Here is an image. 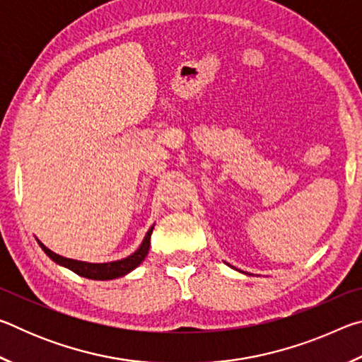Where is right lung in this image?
Wrapping results in <instances>:
<instances>
[{
  "label": "right lung",
  "instance_id": "obj_1",
  "mask_svg": "<svg viewBox=\"0 0 362 362\" xmlns=\"http://www.w3.org/2000/svg\"><path fill=\"white\" fill-rule=\"evenodd\" d=\"M151 231L153 226L148 230V233L145 235L144 243L140 244V247L134 252L132 255L126 257V259L118 260V262H110V263H86V262H78V260H71V259H65V257H60L57 254H54L52 250H49L45 244H41V249L51 257V259L59 263V265L70 268L71 272H75L76 274L83 278H89V279H115V278H121L127 274L129 272H132L134 268H137L140 263L144 262V259L148 254L150 249V238H151Z\"/></svg>",
  "mask_w": 362,
  "mask_h": 362
}]
</instances>
